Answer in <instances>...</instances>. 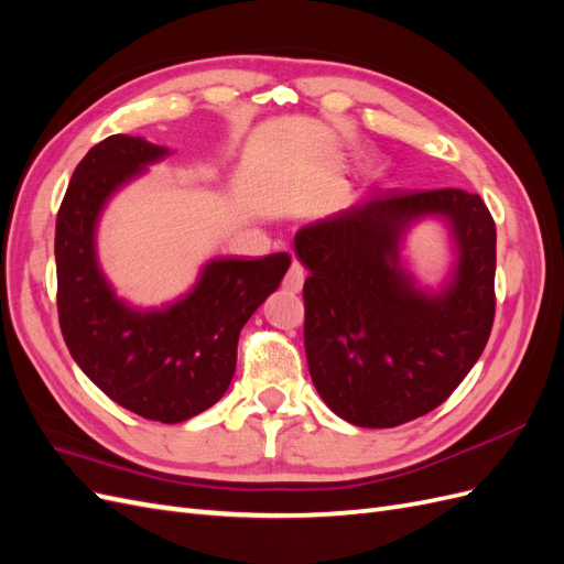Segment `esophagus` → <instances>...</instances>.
Segmentation results:
<instances>
[{
    "mask_svg": "<svg viewBox=\"0 0 564 564\" xmlns=\"http://www.w3.org/2000/svg\"><path fill=\"white\" fill-rule=\"evenodd\" d=\"M303 280H305V270H303V265H301L299 261H292V265H289L286 275H284V280H282V286L286 289V292L299 294V292H301V286H303Z\"/></svg>",
    "mask_w": 564,
    "mask_h": 564,
    "instance_id": "34e87169",
    "label": "esophagus"
}]
</instances>
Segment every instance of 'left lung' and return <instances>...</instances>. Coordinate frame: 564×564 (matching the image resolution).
Masks as SVG:
<instances>
[{"mask_svg": "<svg viewBox=\"0 0 564 564\" xmlns=\"http://www.w3.org/2000/svg\"><path fill=\"white\" fill-rule=\"evenodd\" d=\"M453 224L459 263L440 297L399 268L401 232L421 215ZM303 340L319 398L360 429H395L433 412L482 355L494 313L497 226L480 195L458 187L379 191L296 232Z\"/></svg>", "mask_w": 564, "mask_h": 564, "instance_id": "8db88e82", "label": "left lung"}]
</instances>
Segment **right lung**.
Listing matches in <instances>:
<instances>
[{"instance_id": "1", "label": "right lung", "mask_w": 564, "mask_h": 564, "mask_svg": "<svg viewBox=\"0 0 564 564\" xmlns=\"http://www.w3.org/2000/svg\"><path fill=\"white\" fill-rule=\"evenodd\" d=\"M164 155L162 145L115 133L77 164L56 218V303L67 350L110 400L148 421L181 423L224 398L240 332L292 256L218 259L172 308H127L98 270L96 220L119 185Z\"/></svg>"}]
</instances>
